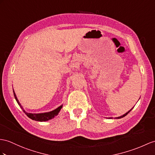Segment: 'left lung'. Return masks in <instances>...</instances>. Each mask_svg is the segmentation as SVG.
Listing matches in <instances>:
<instances>
[{
  "mask_svg": "<svg viewBox=\"0 0 155 155\" xmlns=\"http://www.w3.org/2000/svg\"><path fill=\"white\" fill-rule=\"evenodd\" d=\"M132 108L131 109V110H129V111H128V112H127L126 113V114H124V115H122V116H121L117 117V118H116V119H119V118H124V116H126V115H127V114H128V113H129V112H130V111H131V110H132Z\"/></svg>",
  "mask_w": 155,
  "mask_h": 155,
  "instance_id": "8db88e82",
  "label": "left lung"
}]
</instances>
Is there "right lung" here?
Segmentation results:
<instances>
[{
  "instance_id": "right-lung-1",
  "label": "right lung",
  "mask_w": 155,
  "mask_h": 155,
  "mask_svg": "<svg viewBox=\"0 0 155 155\" xmlns=\"http://www.w3.org/2000/svg\"><path fill=\"white\" fill-rule=\"evenodd\" d=\"M13 92H14V97H15V99H16V101H17V103L19 104V106H20V108L22 109V110L24 111V112L29 117V118H31L33 120H35V121L45 122V121H48V120H51L52 118H54L56 116H57L58 114V113L60 112V110H61V108H62V106H63V104L60 105V107H58V108H56V109H54V110H52L51 112H48L38 113V114H33V113H28V112H26L25 110L23 108V107H21V105L20 103V102H19L14 89H13Z\"/></svg>"
}]
</instances>
